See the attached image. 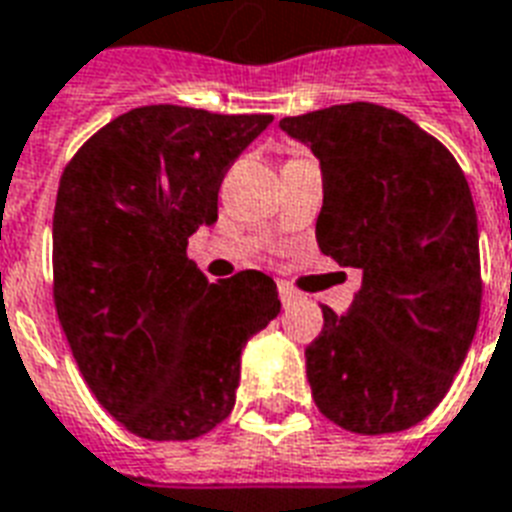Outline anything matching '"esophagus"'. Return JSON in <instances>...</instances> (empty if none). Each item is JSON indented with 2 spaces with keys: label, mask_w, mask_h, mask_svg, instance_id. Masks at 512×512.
<instances>
[{
  "label": "esophagus",
  "mask_w": 512,
  "mask_h": 512,
  "mask_svg": "<svg viewBox=\"0 0 512 512\" xmlns=\"http://www.w3.org/2000/svg\"><path fill=\"white\" fill-rule=\"evenodd\" d=\"M279 300H282L284 306H290L292 300H298V292L292 290L290 284H284V282H282V284H279Z\"/></svg>",
  "instance_id": "1"
}]
</instances>
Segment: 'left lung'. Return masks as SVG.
Here are the masks:
<instances>
[{
	"mask_svg": "<svg viewBox=\"0 0 512 512\" xmlns=\"http://www.w3.org/2000/svg\"><path fill=\"white\" fill-rule=\"evenodd\" d=\"M322 166L317 244L360 268L346 314L322 306L306 349L314 403L357 435L400 432L438 408L481 317V252L470 185L413 120L370 101L284 117Z\"/></svg>",
	"mask_w": 512,
	"mask_h": 512,
	"instance_id": "8db88e82",
	"label": "left lung"
}]
</instances>
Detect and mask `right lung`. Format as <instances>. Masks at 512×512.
<instances>
[{
    "label": "right lung",
    "instance_id": "add662e5",
    "mask_svg": "<svg viewBox=\"0 0 512 512\" xmlns=\"http://www.w3.org/2000/svg\"><path fill=\"white\" fill-rule=\"evenodd\" d=\"M271 120L136 107L61 174L58 322L96 400L139 438L193 440L228 419L241 349L282 308L263 271L212 284L187 257V239L217 222L225 171Z\"/></svg>",
    "mask_w": 512,
    "mask_h": 512
}]
</instances>
